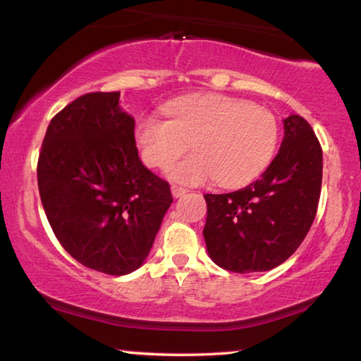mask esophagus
<instances>
[{"label": "esophagus", "mask_w": 361, "mask_h": 361, "mask_svg": "<svg viewBox=\"0 0 361 361\" xmlns=\"http://www.w3.org/2000/svg\"><path fill=\"white\" fill-rule=\"evenodd\" d=\"M186 192H188L186 188L178 186V185H172V194H173V197H183V195H185Z\"/></svg>", "instance_id": "esophagus-1"}]
</instances>
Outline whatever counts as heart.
Returning a JSON list of instances; mask_svg holds the SVG:
<instances>
[{
    "label": "heart",
    "mask_w": 361,
    "mask_h": 361,
    "mask_svg": "<svg viewBox=\"0 0 361 361\" xmlns=\"http://www.w3.org/2000/svg\"><path fill=\"white\" fill-rule=\"evenodd\" d=\"M167 119L146 114L135 127L140 157L148 167L166 169L192 145L195 151L173 164L170 178L186 185L215 180L240 188L272 162L279 122L267 108L223 94L186 95L162 108Z\"/></svg>",
    "instance_id": "b5f03b06"
}]
</instances>
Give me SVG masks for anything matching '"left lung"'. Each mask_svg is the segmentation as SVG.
Masks as SVG:
<instances>
[{"instance_id":"1","label":"left lung","mask_w":361,"mask_h":361,"mask_svg":"<svg viewBox=\"0 0 361 361\" xmlns=\"http://www.w3.org/2000/svg\"><path fill=\"white\" fill-rule=\"evenodd\" d=\"M283 142L252 185L205 194L204 239L215 264L231 272L271 271L301 245L314 223L322 191L319 138L298 114L283 119Z\"/></svg>"}]
</instances>
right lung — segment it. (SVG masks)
<instances>
[{
  "instance_id": "obj_1",
  "label": "right lung",
  "mask_w": 361,
  "mask_h": 361,
  "mask_svg": "<svg viewBox=\"0 0 361 361\" xmlns=\"http://www.w3.org/2000/svg\"><path fill=\"white\" fill-rule=\"evenodd\" d=\"M119 92L78 97L54 116L38 157V189L54 234L82 266L126 276L143 264L173 202L146 169Z\"/></svg>"
}]
</instances>
